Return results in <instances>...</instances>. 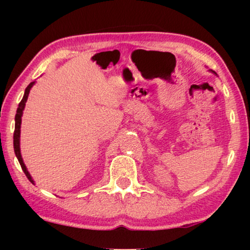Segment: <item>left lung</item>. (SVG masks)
I'll return each mask as SVG.
<instances>
[{"instance_id": "1", "label": "left lung", "mask_w": 250, "mask_h": 250, "mask_svg": "<svg viewBox=\"0 0 250 250\" xmlns=\"http://www.w3.org/2000/svg\"><path fill=\"white\" fill-rule=\"evenodd\" d=\"M213 73H214V74H215V71H213Z\"/></svg>"}]
</instances>
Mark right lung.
Returning a JSON list of instances; mask_svg holds the SVG:
<instances>
[{
	"label": "right lung",
	"mask_w": 250,
	"mask_h": 250,
	"mask_svg": "<svg viewBox=\"0 0 250 250\" xmlns=\"http://www.w3.org/2000/svg\"><path fill=\"white\" fill-rule=\"evenodd\" d=\"M34 85V82H32L28 86L26 87V91H25V94H23V98L22 100L20 101L19 104V107L17 109V114H16V125H15V133H13V148H15V153L17 156V158H18L19 163H20V166H21V168L23 170V173L26 174L27 179H28L30 182L34 183V181L32 179V176H30V174L28 173V170H27L25 164L22 162V158H21V153H20V125H21V116H22V110L23 108H25V104H26V101H27V98H28V94H29V91L32 86Z\"/></svg>",
	"instance_id": "1"
}]
</instances>
